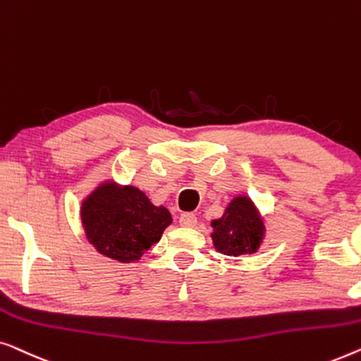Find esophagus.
Returning a JSON list of instances; mask_svg holds the SVG:
<instances>
[{
    "mask_svg": "<svg viewBox=\"0 0 361 361\" xmlns=\"http://www.w3.org/2000/svg\"><path fill=\"white\" fill-rule=\"evenodd\" d=\"M196 222H197V217L196 214H192V212H183L180 216V224L185 227H195Z\"/></svg>",
    "mask_w": 361,
    "mask_h": 361,
    "instance_id": "obj_1",
    "label": "esophagus"
}]
</instances>
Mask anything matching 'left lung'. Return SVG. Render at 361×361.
Listing matches in <instances>:
<instances>
[{
    "label": "left lung",
    "instance_id": "8db88e82",
    "mask_svg": "<svg viewBox=\"0 0 361 361\" xmlns=\"http://www.w3.org/2000/svg\"><path fill=\"white\" fill-rule=\"evenodd\" d=\"M212 240L224 255H243L255 252L263 237V222L247 197H235L224 216L212 222Z\"/></svg>",
    "mask_w": 361,
    "mask_h": 361
}]
</instances>
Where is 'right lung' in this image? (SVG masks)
<instances>
[{"mask_svg": "<svg viewBox=\"0 0 361 361\" xmlns=\"http://www.w3.org/2000/svg\"><path fill=\"white\" fill-rule=\"evenodd\" d=\"M86 237L96 250L118 262H134L160 240L171 224L164 206L152 204L134 186H99L81 207Z\"/></svg>", "mask_w": 361, "mask_h": 361, "instance_id": "1", "label": "right lung"}]
</instances>
